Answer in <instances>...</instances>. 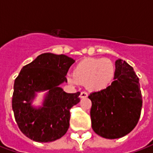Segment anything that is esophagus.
<instances>
[{
  "label": "esophagus",
  "instance_id": "esophagus-1",
  "mask_svg": "<svg viewBox=\"0 0 153 153\" xmlns=\"http://www.w3.org/2000/svg\"><path fill=\"white\" fill-rule=\"evenodd\" d=\"M87 97H88V93H86V92H81V93H80V97L81 98H85Z\"/></svg>",
  "mask_w": 153,
  "mask_h": 153
}]
</instances>
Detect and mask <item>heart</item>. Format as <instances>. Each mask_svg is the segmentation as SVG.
<instances>
[{
  "instance_id": "1",
  "label": "heart",
  "mask_w": 153,
  "mask_h": 153,
  "mask_svg": "<svg viewBox=\"0 0 153 153\" xmlns=\"http://www.w3.org/2000/svg\"><path fill=\"white\" fill-rule=\"evenodd\" d=\"M116 74V67L112 60L107 58H86L75 65L73 75L67 79L71 84H85L90 91L99 92L112 85Z\"/></svg>"
}]
</instances>
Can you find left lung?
<instances>
[{
	"mask_svg": "<svg viewBox=\"0 0 153 153\" xmlns=\"http://www.w3.org/2000/svg\"><path fill=\"white\" fill-rule=\"evenodd\" d=\"M115 65L112 85L88 96L92 102V128L97 134L109 139L130 133L138 124L143 106L139 79L133 67L121 59Z\"/></svg>",
	"mask_w": 153,
	"mask_h": 153,
	"instance_id": "8db88e82",
	"label": "left lung"
}]
</instances>
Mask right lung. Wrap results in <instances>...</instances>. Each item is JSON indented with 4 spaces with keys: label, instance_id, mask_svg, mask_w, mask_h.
Returning a JSON list of instances; mask_svg holds the SVG:
<instances>
[{
    "label": "right lung",
    "instance_id": "1",
    "mask_svg": "<svg viewBox=\"0 0 153 153\" xmlns=\"http://www.w3.org/2000/svg\"><path fill=\"white\" fill-rule=\"evenodd\" d=\"M75 60L65 55L43 53L22 68L15 79L12 108L21 132L36 142L60 138L70 126L71 107L80 102L79 92L67 93L60 87ZM48 90L43 106L31 105L36 92Z\"/></svg>",
    "mask_w": 153,
    "mask_h": 153
}]
</instances>
